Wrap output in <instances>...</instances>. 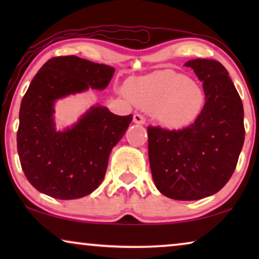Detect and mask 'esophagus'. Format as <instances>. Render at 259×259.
<instances>
[{
	"label": "esophagus",
	"instance_id": "obj_1",
	"mask_svg": "<svg viewBox=\"0 0 259 259\" xmlns=\"http://www.w3.org/2000/svg\"><path fill=\"white\" fill-rule=\"evenodd\" d=\"M133 121L136 123H139V125H143V123H145V118L141 114H134Z\"/></svg>",
	"mask_w": 259,
	"mask_h": 259
}]
</instances>
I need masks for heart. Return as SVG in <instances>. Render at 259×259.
Instances as JSON below:
<instances>
[{"label":"heart","instance_id":"b5f03b06","mask_svg":"<svg viewBox=\"0 0 259 259\" xmlns=\"http://www.w3.org/2000/svg\"><path fill=\"white\" fill-rule=\"evenodd\" d=\"M126 93L134 104L152 113L169 128L189 125L204 105L200 87L189 76L175 70H159L133 77L127 81Z\"/></svg>","mask_w":259,"mask_h":259}]
</instances>
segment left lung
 <instances>
[{
  "mask_svg": "<svg viewBox=\"0 0 259 259\" xmlns=\"http://www.w3.org/2000/svg\"><path fill=\"white\" fill-rule=\"evenodd\" d=\"M185 66L203 82L204 107L183 130L148 126V158L155 186L164 196L198 200L217 193L235 172L245 139L244 109L221 62L196 59Z\"/></svg>",
  "mask_w": 259,
  "mask_h": 259,
  "instance_id": "1",
  "label": "left lung"
}]
</instances>
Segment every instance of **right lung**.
Returning <instances> with one entry per match:
<instances>
[{"label":"right lung","instance_id":"add662e5","mask_svg":"<svg viewBox=\"0 0 259 259\" xmlns=\"http://www.w3.org/2000/svg\"><path fill=\"white\" fill-rule=\"evenodd\" d=\"M114 68L75 55L49 59L31 80L20 107L17 152L31 185L56 199H77L105 178L108 157L132 121L102 106L88 109L75 125L55 130L54 104L70 94L105 90Z\"/></svg>","mask_w":259,"mask_h":259}]
</instances>
